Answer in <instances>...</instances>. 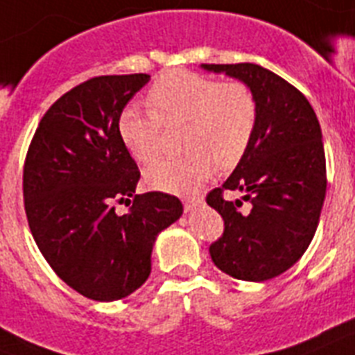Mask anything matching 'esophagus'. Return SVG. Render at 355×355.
Returning <instances> with one entry per match:
<instances>
[{
  "instance_id": "34e87169",
  "label": "esophagus",
  "mask_w": 355,
  "mask_h": 355,
  "mask_svg": "<svg viewBox=\"0 0 355 355\" xmlns=\"http://www.w3.org/2000/svg\"><path fill=\"white\" fill-rule=\"evenodd\" d=\"M201 203H203V199L201 198H187L183 201L184 210H187V212H192V210H194L196 207H199Z\"/></svg>"
}]
</instances>
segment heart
<instances>
[{"instance_id": "heart-1", "label": "heart", "mask_w": 355, "mask_h": 355, "mask_svg": "<svg viewBox=\"0 0 355 355\" xmlns=\"http://www.w3.org/2000/svg\"><path fill=\"white\" fill-rule=\"evenodd\" d=\"M152 112L137 107L119 116L121 143L139 163L159 150L161 123H187L183 157H163L145 168L146 184L168 194H190L209 180L214 163L228 171L243 159L254 136L257 105L247 85L221 83L207 76L174 70L148 92Z\"/></svg>"}]
</instances>
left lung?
I'll list each match as a JSON object with an SVG mask.
<instances>
[{"label": "left lung", "instance_id": "1", "mask_svg": "<svg viewBox=\"0 0 355 355\" xmlns=\"http://www.w3.org/2000/svg\"><path fill=\"white\" fill-rule=\"evenodd\" d=\"M247 85L257 105L254 136L243 159L207 203L225 232L210 245L219 270L261 283L300 261L315 234L327 194V163L318 116L300 90L254 63L201 65ZM241 191L227 202L223 192ZM243 200L251 207L243 211Z\"/></svg>", "mask_w": 355, "mask_h": 355}]
</instances>
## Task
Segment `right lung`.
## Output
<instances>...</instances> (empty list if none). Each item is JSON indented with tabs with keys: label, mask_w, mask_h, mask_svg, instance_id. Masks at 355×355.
<instances>
[{
	"label": "right lung",
	"mask_w": 355,
	"mask_h": 355,
	"mask_svg": "<svg viewBox=\"0 0 355 355\" xmlns=\"http://www.w3.org/2000/svg\"><path fill=\"white\" fill-rule=\"evenodd\" d=\"M148 74L99 76L63 94L40 121L26 154L28 227L52 270L85 297L118 301L148 279L156 237L183 205L136 194L139 171L119 137L123 108ZM135 203L119 216L116 200Z\"/></svg>",
	"instance_id": "obj_1"
}]
</instances>
